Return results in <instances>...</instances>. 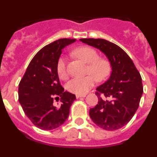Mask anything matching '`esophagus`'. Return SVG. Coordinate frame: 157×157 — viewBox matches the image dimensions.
I'll use <instances>...</instances> for the list:
<instances>
[{
  "label": "esophagus",
  "mask_w": 157,
  "mask_h": 157,
  "mask_svg": "<svg viewBox=\"0 0 157 157\" xmlns=\"http://www.w3.org/2000/svg\"><path fill=\"white\" fill-rule=\"evenodd\" d=\"M86 94H82V95H81V94H76V98H85L86 97Z\"/></svg>",
  "instance_id": "1"
}]
</instances>
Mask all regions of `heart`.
I'll list each match as a JSON object with an SVG mask.
<instances>
[{"label":"heart","mask_w":157,"mask_h":157,"mask_svg":"<svg viewBox=\"0 0 157 157\" xmlns=\"http://www.w3.org/2000/svg\"><path fill=\"white\" fill-rule=\"evenodd\" d=\"M74 54L86 63H89L87 73L91 74L84 78H75L67 83L66 88L75 94H86L94 86L96 79L103 81L109 77L112 71L111 63L108 59L100 58L98 51L88 46L76 48ZM56 72L60 78L67 77L66 58L61 56L56 63Z\"/></svg>","instance_id":"b5f03b06"}]
</instances>
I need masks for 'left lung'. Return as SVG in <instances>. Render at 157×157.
<instances>
[{
  "mask_svg": "<svg viewBox=\"0 0 157 157\" xmlns=\"http://www.w3.org/2000/svg\"><path fill=\"white\" fill-rule=\"evenodd\" d=\"M80 41L98 48L112 66L109 79L97 88L98 103L90 109V116L104 130H118L132 119L138 109L143 94L141 75L130 56L114 43L101 38H82Z\"/></svg>",
  "mask_w": 157,
  "mask_h": 157,
  "instance_id": "8db88e82",
  "label": "left lung"
}]
</instances>
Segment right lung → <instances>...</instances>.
<instances>
[{
	"label": "right lung",
	"instance_id": "1",
	"mask_svg": "<svg viewBox=\"0 0 157 157\" xmlns=\"http://www.w3.org/2000/svg\"><path fill=\"white\" fill-rule=\"evenodd\" d=\"M75 41L61 38L43 47L32 59L19 82V101L23 112L41 130H54L63 125L76 99L75 94L64 91L56 72L62 48ZM59 96L62 105L55 106L53 98Z\"/></svg>",
	"mask_w": 157,
	"mask_h": 157
}]
</instances>
